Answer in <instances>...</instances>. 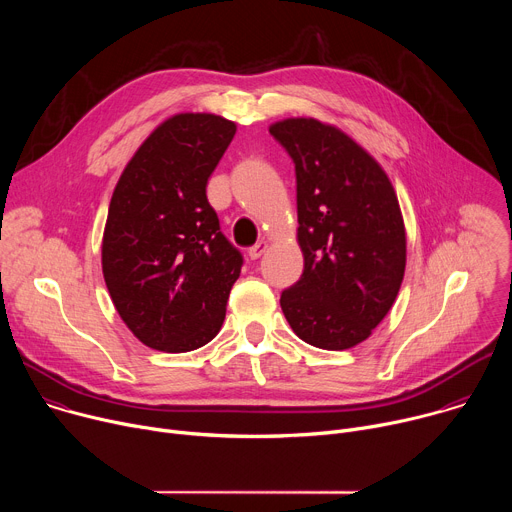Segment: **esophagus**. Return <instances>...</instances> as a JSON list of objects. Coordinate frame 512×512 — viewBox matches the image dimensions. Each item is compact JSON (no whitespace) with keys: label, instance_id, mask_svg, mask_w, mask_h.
I'll list each match as a JSON object with an SVG mask.
<instances>
[{"label":"esophagus","instance_id":"34e87169","mask_svg":"<svg viewBox=\"0 0 512 512\" xmlns=\"http://www.w3.org/2000/svg\"><path fill=\"white\" fill-rule=\"evenodd\" d=\"M267 247H269L267 241H259L257 245H253V247L249 249V257H251V259H259V257L267 251Z\"/></svg>","mask_w":512,"mask_h":512}]
</instances>
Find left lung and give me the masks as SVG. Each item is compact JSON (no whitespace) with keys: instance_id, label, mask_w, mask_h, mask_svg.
<instances>
[{"instance_id":"left-lung-1","label":"left lung","mask_w":512,"mask_h":512,"mask_svg":"<svg viewBox=\"0 0 512 512\" xmlns=\"http://www.w3.org/2000/svg\"><path fill=\"white\" fill-rule=\"evenodd\" d=\"M269 133L296 164L298 243L304 273L281 310L304 342L346 350L367 340L395 304L407 237L395 188L350 135L314 117H289Z\"/></svg>"}]
</instances>
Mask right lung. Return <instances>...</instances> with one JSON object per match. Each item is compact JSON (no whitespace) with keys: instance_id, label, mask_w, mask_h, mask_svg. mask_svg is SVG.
I'll list each match as a JSON object with an SVG mask.
<instances>
[{"instance_id":"add662e5","label":"right lung","mask_w":512,"mask_h":512,"mask_svg":"<svg viewBox=\"0 0 512 512\" xmlns=\"http://www.w3.org/2000/svg\"><path fill=\"white\" fill-rule=\"evenodd\" d=\"M237 131L178 113L139 145L113 190L103 277L125 326L154 350L190 352L223 326L243 257L218 227L206 184Z\"/></svg>"}]
</instances>
